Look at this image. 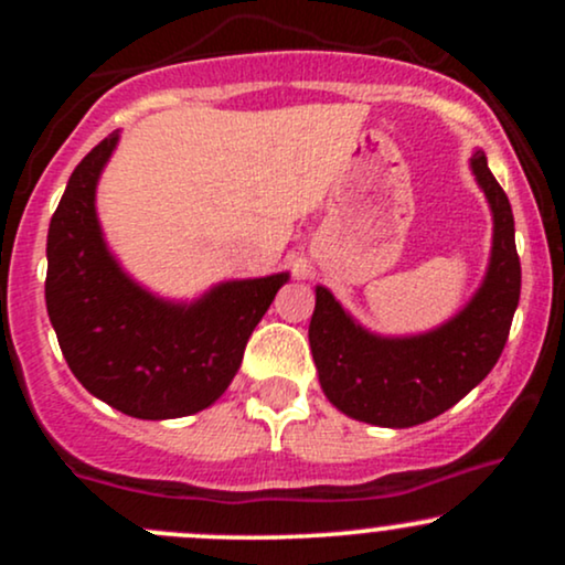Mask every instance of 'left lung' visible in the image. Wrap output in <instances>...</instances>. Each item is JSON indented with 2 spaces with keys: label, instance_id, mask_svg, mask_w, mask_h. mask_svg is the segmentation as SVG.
I'll list each match as a JSON object with an SVG mask.
<instances>
[{
  "label": "left lung",
  "instance_id": "1",
  "mask_svg": "<svg viewBox=\"0 0 565 565\" xmlns=\"http://www.w3.org/2000/svg\"><path fill=\"white\" fill-rule=\"evenodd\" d=\"M470 167L494 215V242L481 289L451 321L425 334L380 337L350 319L332 291L316 287L308 337L319 382L327 398L359 423L423 425L462 401L502 355L521 300L515 220L486 153H472Z\"/></svg>",
  "mask_w": 565,
  "mask_h": 565
}]
</instances>
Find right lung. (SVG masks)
<instances>
[{
  "mask_svg": "<svg viewBox=\"0 0 565 565\" xmlns=\"http://www.w3.org/2000/svg\"><path fill=\"white\" fill-rule=\"evenodd\" d=\"M119 135L71 172L47 233L44 300L63 359L95 398L138 419H174L212 406L242 366L249 334L289 274L225 281L193 302L135 284L108 252L95 188Z\"/></svg>",
  "mask_w": 565,
  "mask_h": 565,
  "instance_id": "add662e5",
  "label": "right lung"
}]
</instances>
